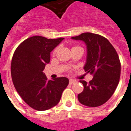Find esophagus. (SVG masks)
I'll return each mask as SVG.
<instances>
[{
	"label": "esophagus",
	"mask_w": 131,
	"mask_h": 131,
	"mask_svg": "<svg viewBox=\"0 0 131 131\" xmlns=\"http://www.w3.org/2000/svg\"><path fill=\"white\" fill-rule=\"evenodd\" d=\"M75 82H76V81H75V80H69L70 84H75Z\"/></svg>",
	"instance_id": "1"
}]
</instances>
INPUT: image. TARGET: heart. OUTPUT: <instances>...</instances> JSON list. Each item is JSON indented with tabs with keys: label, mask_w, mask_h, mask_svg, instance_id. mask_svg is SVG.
Masks as SVG:
<instances>
[{
	"label": "heart",
	"mask_w": 131,
	"mask_h": 131,
	"mask_svg": "<svg viewBox=\"0 0 131 131\" xmlns=\"http://www.w3.org/2000/svg\"><path fill=\"white\" fill-rule=\"evenodd\" d=\"M73 49H81V50L83 51V49L81 47H79V46H74V47H72V50H73ZM56 52H57V49H55L54 51H53V56H54L56 54Z\"/></svg>",
	"instance_id": "obj_1"
}]
</instances>
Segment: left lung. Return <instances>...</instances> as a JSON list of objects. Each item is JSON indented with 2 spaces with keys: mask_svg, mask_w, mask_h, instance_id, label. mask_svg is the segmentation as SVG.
Segmentation results:
<instances>
[{
  "mask_svg": "<svg viewBox=\"0 0 131 131\" xmlns=\"http://www.w3.org/2000/svg\"><path fill=\"white\" fill-rule=\"evenodd\" d=\"M71 38L84 41L86 45L87 56L84 69L93 76L89 83L80 81L84 90L78 94V100L88 107L102 105L111 98L119 84L121 75L119 56L108 40L102 35L83 33Z\"/></svg>",
  "mask_w": 131,
  "mask_h": 131,
  "instance_id": "8db88e82",
  "label": "left lung"
}]
</instances>
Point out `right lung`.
<instances>
[{"label":"right lung","instance_id":"obj_1","mask_svg":"<svg viewBox=\"0 0 131 131\" xmlns=\"http://www.w3.org/2000/svg\"><path fill=\"white\" fill-rule=\"evenodd\" d=\"M64 38L33 36L17 47L11 63V76L16 90L34 110L44 111L59 103L69 80L64 77L47 80L42 71L50 61V53Z\"/></svg>","mask_w":131,"mask_h":131}]
</instances>
